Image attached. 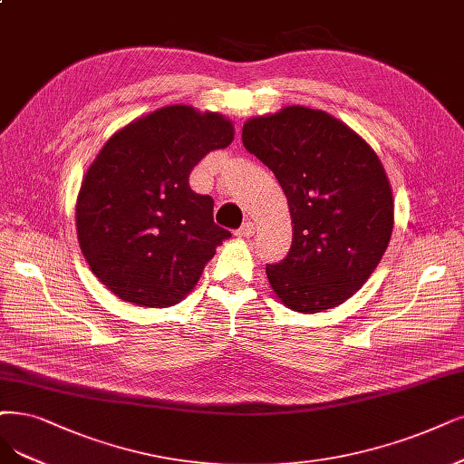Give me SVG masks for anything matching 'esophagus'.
I'll return each mask as SVG.
<instances>
[{
	"label": "esophagus",
	"instance_id": "obj_1",
	"mask_svg": "<svg viewBox=\"0 0 464 464\" xmlns=\"http://www.w3.org/2000/svg\"><path fill=\"white\" fill-rule=\"evenodd\" d=\"M254 233H256V226H254L252 221L243 223V226L235 231V235H237V237H241V238H248V237H252Z\"/></svg>",
	"mask_w": 464,
	"mask_h": 464
}]
</instances>
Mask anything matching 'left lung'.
<instances>
[{
	"label": "left lung",
	"mask_w": 464,
	"mask_h": 464,
	"mask_svg": "<svg viewBox=\"0 0 464 464\" xmlns=\"http://www.w3.org/2000/svg\"><path fill=\"white\" fill-rule=\"evenodd\" d=\"M246 150L276 174L293 218V245L267 279L295 312L336 307L363 286L392 237L393 200L374 150L323 111L286 107L250 118Z\"/></svg>",
	"instance_id": "8db88e82"
}]
</instances>
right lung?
Segmentation results:
<instances>
[{
	"mask_svg": "<svg viewBox=\"0 0 464 464\" xmlns=\"http://www.w3.org/2000/svg\"><path fill=\"white\" fill-rule=\"evenodd\" d=\"M233 141L216 112L171 105L116 131L83 178L78 243L95 277L126 302L178 304L198 283L216 246L214 200L188 187L191 169Z\"/></svg>",
	"mask_w": 464,
	"mask_h": 464,
	"instance_id": "obj_1",
	"label": "right lung"
}]
</instances>
